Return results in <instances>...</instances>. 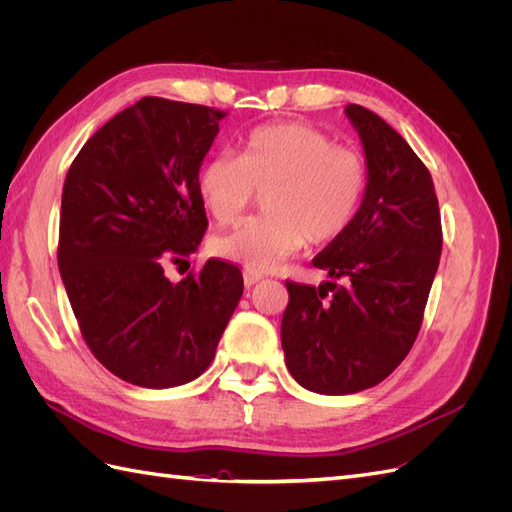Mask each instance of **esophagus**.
Listing matches in <instances>:
<instances>
[{"label":"esophagus","instance_id":"esophagus-1","mask_svg":"<svg viewBox=\"0 0 512 512\" xmlns=\"http://www.w3.org/2000/svg\"><path fill=\"white\" fill-rule=\"evenodd\" d=\"M262 277H265V275H262L260 271H252V269H245L243 271V282H245L247 288H252L254 284H258Z\"/></svg>","mask_w":512,"mask_h":512}]
</instances>
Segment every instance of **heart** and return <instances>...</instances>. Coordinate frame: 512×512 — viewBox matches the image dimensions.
Here are the masks:
<instances>
[{
  "label": "heart",
  "mask_w": 512,
  "mask_h": 512,
  "mask_svg": "<svg viewBox=\"0 0 512 512\" xmlns=\"http://www.w3.org/2000/svg\"><path fill=\"white\" fill-rule=\"evenodd\" d=\"M365 181L361 153L335 145L327 132L299 121L254 128L239 158L218 156L200 168V200L220 224H235L258 190L265 192V213L213 239V252L267 271L305 241H333L356 215Z\"/></svg>",
  "instance_id": "heart-1"
}]
</instances>
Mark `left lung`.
Returning <instances> with one entry per match:
<instances>
[{
  "label": "left lung",
  "mask_w": 512,
  "mask_h": 512,
  "mask_svg": "<svg viewBox=\"0 0 512 512\" xmlns=\"http://www.w3.org/2000/svg\"><path fill=\"white\" fill-rule=\"evenodd\" d=\"M344 113L365 151L363 203L312 260L331 282H286L290 301L282 318L286 367L303 389L320 395L371 389L406 359L442 252L427 166L376 113L359 104Z\"/></svg>",
  "instance_id": "left-lung-1"
}]
</instances>
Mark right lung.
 Masks as SVG:
<instances>
[{"label":"right lung","mask_w":512,"mask_h":512,"mask_svg":"<svg viewBox=\"0 0 512 512\" xmlns=\"http://www.w3.org/2000/svg\"><path fill=\"white\" fill-rule=\"evenodd\" d=\"M226 113L147 96L89 138L61 192L57 265L85 344L143 389L196 380L243 294L239 267L209 258L173 284L166 262L207 230L198 170Z\"/></svg>","instance_id":"obj_1"}]
</instances>
